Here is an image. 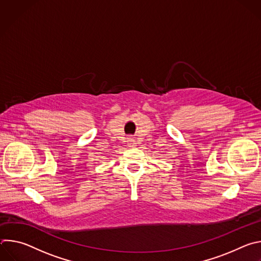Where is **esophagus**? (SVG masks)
Here are the masks:
<instances>
[{
    "instance_id": "obj_1",
    "label": "esophagus",
    "mask_w": 261,
    "mask_h": 261,
    "mask_svg": "<svg viewBox=\"0 0 261 261\" xmlns=\"http://www.w3.org/2000/svg\"><path fill=\"white\" fill-rule=\"evenodd\" d=\"M128 142H129V144H130V146H133L134 145V139H132V138H130L129 140H128Z\"/></svg>"
}]
</instances>
